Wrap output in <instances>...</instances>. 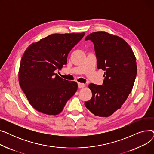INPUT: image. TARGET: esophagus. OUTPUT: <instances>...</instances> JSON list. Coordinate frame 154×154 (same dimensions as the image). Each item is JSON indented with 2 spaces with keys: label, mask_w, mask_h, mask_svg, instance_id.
Instances as JSON below:
<instances>
[{
  "label": "esophagus",
  "mask_w": 154,
  "mask_h": 154,
  "mask_svg": "<svg viewBox=\"0 0 154 154\" xmlns=\"http://www.w3.org/2000/svg\"><path fill=\"white\" fill-rule=\"evenodd\" d=\"M85 86V85L84 84L82 83H78V87L79 88H83Z\"/></svg>",
  "instance_id": "esophagus-1"
}]
</instances>
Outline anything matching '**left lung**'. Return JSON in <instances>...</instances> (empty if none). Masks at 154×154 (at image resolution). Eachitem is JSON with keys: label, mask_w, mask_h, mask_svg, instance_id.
<instances>
[{"label": "left lung", "mask_w": 154, "mask_h": 154, "mask_svg": "<svg viewBox=\"0 0 154 154\" xmlns=\"http://www.w3.org/2000/svg\"><path fill=\"white\" fill-rule=\"evenodd\" d=\"M94 44L97 68L105 70L102 85L90 84L92 93L85 106L93 114L107 117L120 109L131 92L137 67L131 46L121 37L99 31L88 35L85 40Z\"/></svg>", "instance_id": "8db88e82"}]
</instances>
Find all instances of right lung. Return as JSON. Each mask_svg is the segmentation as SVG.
<instances>
[{
	"label": "right lung",
	"instance_id": "right-lung-1",
	"mask_svg": "<svg viewBox=\"0 0 154 154\" xmlns=\"http://www.w3.org/2000/svg\"><path fill=\"white\" fill-rule=\"evenodd\" d=\"M85 33L54 34L31 44L21 59L19 82L29 102L38 112L56 116L76 92V82L54 72L67 63V56Z\"/></svg>",
	"mask_w": 154,
	"mask_h": 154
}]
</instances>
